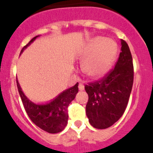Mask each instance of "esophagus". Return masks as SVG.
<instances>
[{"label": "esophagus", "mask_w": 153, "mask_h": 153, "mask_svg": "<svg viewBox=\"0 0 153 153\" xmlns=\"http://www.w3.org/2000/svg\"><path fill=\"white\" fill-rule=\"evenodd\" d=\"M79 90H84V85L82 83H79Z\"/></svg>", "instance_id": "obj_1"}]
</instances>
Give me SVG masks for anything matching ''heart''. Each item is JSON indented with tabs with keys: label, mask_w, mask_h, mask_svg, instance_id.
I'll return each mask as SVG.
<instances>
[{
	"label": "heart",
	"mask_w": 153,
	"mask_h": 153,
	"mask_svg": "<svg viewBox=\"0 0 153 153\" xmlns=\"http://www.w3.org/2000/svg\"><path fill=\"white\" fill-rule=\"evenodd\" d=\"M117 53V45L106 37L92 39L83 50L81 57L85 74L92 79H100L111 69Z\"/></svg>",
	"instance_id": "obj_1"
}]
</instances>
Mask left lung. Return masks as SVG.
Wrapping results in <instances>:
<instances>
[{
    "mask_svg": "<svg viewBox=\"0 0 153 153\" xmlns=\"http://www.w3.org/2000/svg\"><path fill=\"white\" fill-rule=\"evenodd\" d=\"M121 52L115 67L100 80L85 86L89 96L86 116L94 128L106 129L123 116L133 84V63L129 47L121 40Z\"/></svg>",
    "mask_w": 153,
    "mask_h": 153,
    "instance_id": "1",
    "label": "left lung"
}]
</instances>
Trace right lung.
Returning <instances> with one entry per match:
<instances>
[{"instance_id": "1", "label": "right lung", "mask_w": 153, "mask_h": 153, "mask_svg": "<svg viewBox=\"0 0 153 153\" xmlns=\"http://www.w3.org/2000/svg\"><path fill=\"white\" fill-rule=\"evenodd\" d=\"M37 36H34L26 46L23 47L20 54L22 53L23 51L31 43L34 41ZM78 84L79 83H76L74 86L62 92L48 103L36 104L31 102L24 95L17 79L19 94L21 96L23 105L28 117L35 125L49 133H57L61 132L67 126L68 121L67 109L78 93Z\"/></svg>"}]
</instances>
